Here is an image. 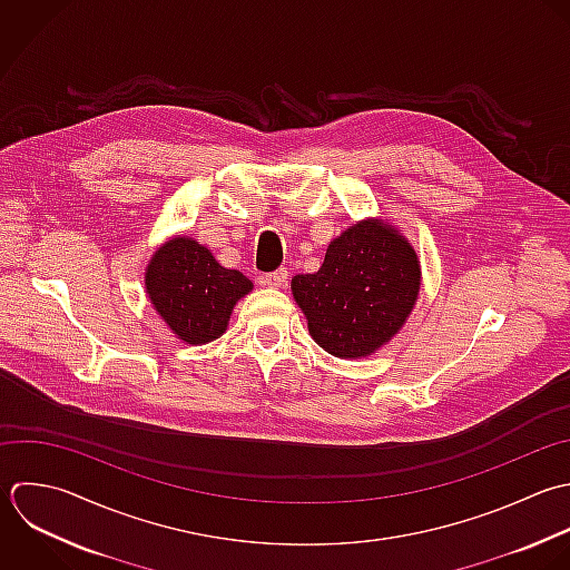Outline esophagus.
<instances>
[{
    "label": "esophagus",
    "mask_w": 570,
    "mask_h": 570,
    "mask_svg": "<svg viewBox=\"0 0 570 570\" xmlns=\"http://www.w3.org/2000/svg\"><path fill=\"white\" fill-rule=\"evenodd\" d=\"M259 282H262L264 286H271V288L286 286V282H288V271H286V268H277V271H273V273L262 275Z\"/></svg>",
    "instance_id": "34e87169"
}]
</instances>
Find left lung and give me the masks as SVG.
<instances>
[{
	"mask_svg": "<svg viewBox=\"0 0 570 570\" xmlns=\"http://www.w3.org/2000/svg\"><path fill=\"white\" fill-rule=\"evenodd\" d=\"M291 286L324 351L344 360L366 357L409 317L420 291V262L397 230L362 222L331 242L317 273L295 275Z\"/></svg>",
	"mask_w": 570,
	"mask_h": 570,
	"instance_id": "left-lung-1",
	"label": "left lung"
}]
</instances>
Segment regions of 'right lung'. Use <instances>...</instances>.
Wrapping results in <instances>:
<instances>
[{
  "instance_id": "add662e5",
  "label": "right lung",
  "mask_w": 570,
  "mask_h": 570,
  "mask_svg": "<svg viewBox=\"0 0 570 570\" xmlns=\"http://www.w3.org/2000/svg\"><path fill=\"white\" fill-rule=\"evenodd\" d=\"M146 288L155 311L188 344H206L226 331L233 306L253 284L224 268L208 248L188 237L166 242L150 259Z\"/></svg>"
}]
</instances>
